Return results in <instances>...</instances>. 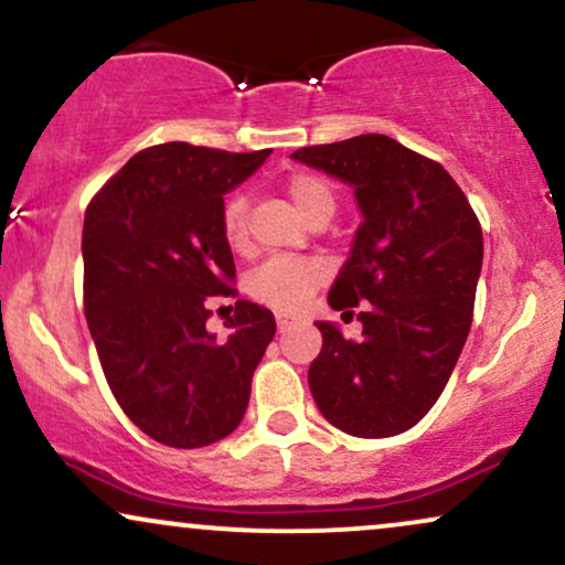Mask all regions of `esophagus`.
I'll list each match as a JSON object with an SVG mask.
<instances>
[{"label": "esophagus", "mask_w": 565, "mask_h": 565, "mask_svg": "<svg viewBox=\"0 0 565 565\" xmlns=\"http://www.w3.org/2000/svg\"><path fill=\"white\" fill-rule=\"evenodd\" d=\"M295 323H297V318L287 316V312H278V316H276V326H278V331H281V334H284V331H289Z\"/></svg>", "instance_id": "obj_1"}]
</instances>
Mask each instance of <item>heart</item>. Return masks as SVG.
<instances>
[{
	"mask_svg": "<svg viewBox=\"0 0 565 565\" xmlns=\"http://www.w3.org/2000/svg\"><path fill=\"white\" fill-rule=\"evenodd\" d=\"M289 200L300 210L305 221H312L318 215L334 213L337 196L334 189L316 173H291L287 183ZM223 236H226L228 247L244 249L247 247V200L244 194H231L223 202L221 213ZM323 268L312 260H297V257H276L255 270L249 278V295L270 308L291 312L300 310L310 295L321 287Z\"/></svg>",
	"mask_w": 565,
	"mask_h": 565,
	"instance_id": "heart-1",
	"label": "heart"
}]
</instances>
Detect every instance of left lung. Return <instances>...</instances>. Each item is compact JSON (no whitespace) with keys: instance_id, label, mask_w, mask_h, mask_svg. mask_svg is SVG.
I'll list each match as a JSON object with an SVG mask.
<instances>
[{"instance_id":"1","label":"left lung","mask_w":565,"mask_h":565,"mask_svg":"<svg viewBox=\"0 0 565 565\" xmlns=\"http://www.w3.org/2000/svg\"><path fill=\"white\" fill-rule=\"evenodd\" d=\"M297 162L355 189L363 223L329 305L363 337L318 321L308 384L318 411L352 437H394L437 403L458 363L484 260L479 217L452 175L384 134L302 147Z\"/></svg>"}]
</instances>
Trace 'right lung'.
<instances>
[{"label": "right lung", "instance_id": "add662e5", "mask_svg": "<svg viewBox=\"0 0 565 565\" xmlns=\"http://www.w3.org/2000/svg\"><path fill=\"white\" fill-rule=\"evenodd\" d=\"M270 149L149 147L113 175L84 217V312L107 384L128 418L168 447H207L242 424L274 312L236 300L228 337L205 329L207 297L231 295L223 194Z\"/></svg>", "mask_w": 565, "mask_h": 565}]
</instances>
